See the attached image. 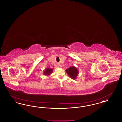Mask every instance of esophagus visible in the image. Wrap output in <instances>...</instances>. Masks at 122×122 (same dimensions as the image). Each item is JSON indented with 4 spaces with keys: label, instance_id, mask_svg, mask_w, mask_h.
<instances>
[{
    "label": "esophagus",
    "instance_id": "esophagus-1",
    "mask_svg": "<svg viewBox=\"0 0 122 122\" xmlns=\"http://www.w3.org/2000/svg\"><path fill=\"white\" fill-rule=\"evenodd\" d=\"M58 67H60V68H61V65H59Z\"/></svg>",
    "mask_w": 122,
    "mask_h": 122
}]
</instances>
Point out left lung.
I'll return each mask as SVG.
<instances>
[{"label": "left lung", "instance_id": "left-lung-1", "mask_svg": "<svg viewBox=\"0 0 122 122\" xmlns=\"http://www.w3.org/2000/svg\"><path fill=\"white\" fill-rule=\"evenodd\" d=\"M65 71L70 77L73 80L76 79L78 76L79 71L74 66L70 67L68 69H66Z\"/></svg>", "mask_w": 122, "mask_h": 122}]
</instances>
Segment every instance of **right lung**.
Returning a JSON list of instances; mask_svg holds the SVG:
<instances>
[{
	"instance_id": "1",
	"label": "right lung",
	"mask_w": 122,
	"mask_h": 122,
	"mask_svg": "<svg viewBox=\"0 0 122 122\" xmlns=\"http://www.w3.org/2000/svg\"><path fill=\"white\" fill-rule=\"evenodd\" d=\"M53 70L51 68H46L43 72V74L45 76H49L52 73Z\"/></svg>"
}]
</instances>
